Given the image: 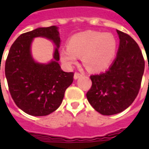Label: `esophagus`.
<instances>
[{
  "mask_svg": "<svg viewBox=\"0 0 149 149\" xmlns=\"http://www.w3.org/2000/svg\"><path fill=\"white\" fill-rule=\"evenodd\" d=\"M83 76H84V74H83V73H79V72H75V73H74V79H79V78H80V77H83Z\"/></svg>",
  "mask_w": 149,
  "mask_h": 149,
  "instance_id": "esophagus-1",
  "label": "esophagus"
}]
</instances>
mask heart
I'll use <instances>...</instances> for the list:
<instances>
[{"mask_svg": "<svg viewBox=\"0 0 149 149\" xmlns=\"http://www.w3.org/2000/svg\"><path fill=\"white\" fill-rule=\"evenodd\" d=\"M117 42L111 33L86 31L75 34L68 41V46L60 49L61 61L70 67L78 56L88 70L100 71L110 65L115 56Z\"/></svg>", "mask_w": 149, "mask_h": 149, "instance_id": "heart-1", "label": "heart"}]
</instances>
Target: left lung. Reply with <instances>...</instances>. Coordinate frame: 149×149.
<instances>
[{
    "instance_id": "left-lung-1",
    "label": "left lung",
    "mask_w": 149,
    "mask_h": 149,
    "mask_svg": "<svg viewBox=\"0 0 149 149\" xmlns=\"http://www.w3.org/2000/svg\"><path fill=\"white\" fill-rule=\"evenodd\" d=\"M117 32L120 44L115 59L109 70L91 75L92 86L86 93L89 103L103 115L120 113L133 103L145 70V60L136 42L127 34Z\"/></svg>"
}]
</instances>
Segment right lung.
<instances>
[{
    "instance_id": "1",
    "label": "right lung",
    "mask_w": 149,
    "mask_h": 149,
    "mask_svg": "<svg viewBox=\"0 0 149 149\" xmlns=\"http://www.w3.org/2000/svg\"><path fill=\"white\" fill-rule=\"evenodd\" d=\"M43 37L56 45L54 58L47 64L33 60L31 45L34 38ZM58 28H38L18 36L5 63V76L11 97L21 110L32 116L49 115L62 104L65 90L73 81V72L61 69Z\"/></svg>"
}]
</instances>
